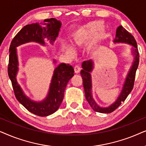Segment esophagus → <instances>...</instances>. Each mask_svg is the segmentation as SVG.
I'll return each mask as SVG.
<instances>
[{"instance_id": "obj_1", "label": "esophagus", "mask_w": 146, "mask_h": 146, "mask_svg": "<svg viewBox=\"0 0 146 146\" xmlns=\"http://www.w3.org/2000/svg\"><path fill=\"white\" fill-rule=\"evenodd\" d=\"M81 69V68L80 67V66H79V65H75L74 67V71L76 73H79V72H80Z\"/></svg>"}]
</instances>
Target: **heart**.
<instances>
[{
	"instance_id": "heart-1",
	"label": "heart",
	"mask_w": 146,
	"mask_h": 146,
	"mask_svg": "<svg viewBox=\"0 0 146 146\" xmlns=\"http://www.w3.org/2000/svg\"><path fill=\"white\" fill-rule=\"evenodd\" d=\"M104 27V23L100 21H91L78 27L71 35L72 45L79 47L85 45L89 42L87 50L94 51L98 48L101 40L106 36V33L103 29ZM64 49L68 55H74L75 50L71 46H64Z\"/></svg>"
}]
</instances>
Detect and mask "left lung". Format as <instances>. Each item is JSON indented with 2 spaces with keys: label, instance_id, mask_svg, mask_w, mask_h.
Segmentation results:
<instances>
[{
  "label": "left lung",
  "instance_id": "1",
  "mask_svg": "<svg viewBox=\"0 0 146 146\" xmlns=\"http://www.w3.org/2000/svg\"><path fill=\"white\" fill-rule=\"evenodd\" d=\"M113 42H121V43H127L133 46L132 47V53L134 55V61L132 64L131 69H129V73L125 78V81L123 85V88L121 89L119 97L117 100L113 104H112L108 108H102L98 106V104L93 98L92 93H91V73L93 69V62L92 60L85 61L82 63L83 69L81 71V75L83 79V87H84L85 98L90 105V106L95 111L103 113H110L115 111L122 102H123L127 98L128 95L129 94L132 89H133L134 81H135V73L139 65V55L138 49H137V42L135 38L130 34L128 31L123 28L122 26L117 27L116 31L115 38L113 40Z\"/></svg>",
  "mask_w": 146,
  "mask_h": 146
}]
</instances>
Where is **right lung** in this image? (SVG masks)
<instances>
[{
    "mask_svg": "<svg viewBox=\"0 0 146 146\" xmlns=\"http://www.w3.org/2000/svg\"><path fill=\"white\" fill-rule=\"evenodd\" d=\"M61 27V22L54 18L45 19L42 25L37 23L27 25L16 35L10 45L8 74L12 83L15 97L29 111L40 117L51 115L59 109L63 100L67 83L74 75V69L69 64H59L54 71L46 98L41 102L31 100L25 94L17 81L19 61L16 47L29 42H36L44 45V38L53 44ZM53 62L55 63L56 61L54 60Z\"/></svg>",
    "mask_w": 146,
    "mask_h": 146,
    "instance_id": "obj_1",
    "label": "right lung"
}]
</instances>
